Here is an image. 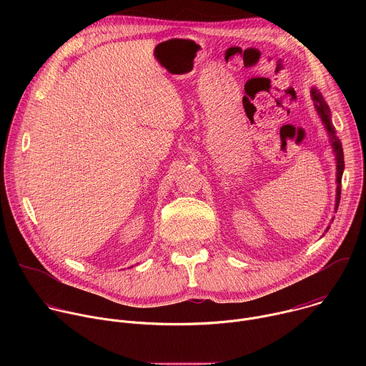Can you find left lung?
<instances>
[{
	"instance_id": "left-lung-1",
	"label": "left lung",
	"mask_w": 366,
	"mask_h": 366,
	"mask_svg": "<svg viewBox=\"0 0 366 366\" xmlns=\"http://www.w3.org/2000/svg\"><path fill=\"white\" fill-rule=\"evenodd\" d=\"M311 95H312V99H315L316 102V107H317V112L323 120V123L326 124V129L327 132L330 133L332 136V144L335 147V152H336V161H337V194H336V207L339 205V201H340V191H342V175H343V169H345V159H343V149H342V142L340 139L335 134V127L332 126L330 123V110H329V106L325 102L322 94L317 91V89H311Z\"/></svg>"
}]
</instances>
